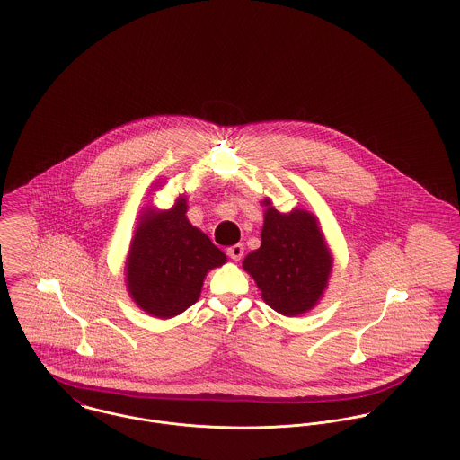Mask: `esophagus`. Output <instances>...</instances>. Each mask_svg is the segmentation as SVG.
I'll return each mask as SVG.
<instances>
[{
    "label": "esophagus",
    "mask_w": 460,
    "mask_h": 460,
    "mask_svg": "<svg viewBox=\"0 0 460 460\" xmlns=\"http://www.w3.org/2000/svg\"><path fill=\"white\" fill-rule=\"evenodd\" d=\"M243 245L242 243H238V245H233V247H229L227 249V255L233 259V261H240L242 257H243Z\"/></svg>",
    "instance_id": "1"
}]
</instances>
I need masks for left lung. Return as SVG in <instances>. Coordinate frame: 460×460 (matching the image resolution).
Returning a JSON list of instances; mask_svg holds the SVG:
<instances>
[{
	"label": "left lung",
	"instance_id": "obj_1",
	"mask_svg": "<svg viewBox=\"0 0 460 460\" xmlns=\"http://www.w3.org/2000/svg\"><path fill=\"white\" fill-rule=\"evenodd\" d=\"M261 247L243 259L262 300L282 315H300L319 302L332 273V255L317 218L305 209L277 211L264 199Z\"/></svg>",
	"mask_w": 460,
	"mask_h": 460
}]
</instances>
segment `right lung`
<instances>
[{"mask_svg": "<svg viewBox=\"0 0 460 460\" xmlns=\"http://www.w3.org/2000/svg\"><path fill=\"white\" fill-rule=\"evenodd\" d=\"M187 199L141 215L127 257V288L146 314L167 319L199 300L206 273L227 257L187 218Z\"/></svg>", "mask_w": 460, "mask_h": 460, "instance_id": "right-lung-1", "label": "right lung"}]
</instances>
